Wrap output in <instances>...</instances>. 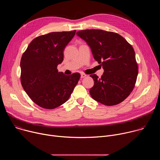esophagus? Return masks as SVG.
<instances>
[{
    "label": "esophagus",
    "mask_w": 160,
    "mask_h": 160,
    "mask_svg": "<svg viewBox=\"0 0 160 160\" xmlns=\"http://www.w3.org/2000/svg\"><path fill=\"white\" fill-rule=\"evenodd\" d=\"M87 77V75H85V74H84V73H82V74H81V78H85V77Z\"/></svg>",
    "instance_id": "obj_1"
}]
</instances>
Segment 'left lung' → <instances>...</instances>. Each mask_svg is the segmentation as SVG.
I'll return each instance as SVG.
<instances>
[{
	"mask_svg": "<svg viewBox=\"0 0 160 160\" xmlns=\"http://www.w3.org/2000/svg\"><path fill=\"white\" fill-rule=\"evenodd\" d=\"M77 35L87 43L104 71L101 78L90 75L94 81L91 97L106 106L120 104L132 92L138 75L133 48L115 32L93 29L78 31Z\"/></svg>",
	"mask_w": 160,
	"mask_h": 160,
	"instance_id": "1",
	"label": "left lung"
}]
</instances>
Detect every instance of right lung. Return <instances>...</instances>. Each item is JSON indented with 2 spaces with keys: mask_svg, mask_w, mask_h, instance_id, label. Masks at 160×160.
Wrapping results in <instances>:
<instances>
[{
  "mask_svg": "<svg viewBox=\"0 0 160 160\" xmlns=\"http://www.w3.org/2000/svg\"><path fill=\"white\" fill-rule=\"evenodd\" d=\"M76 30L38 36L28 45L21 62V83L30 98L41 108L52 109L70 98L80 78L78 73L65 75L57 66L63 51Z\"/></svg>",
  "mask_w": 160,
  "mask_h": 160,
  "instance_id": "add662e5",
  "label": "right lung"
}]
</instances>
